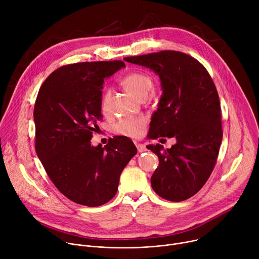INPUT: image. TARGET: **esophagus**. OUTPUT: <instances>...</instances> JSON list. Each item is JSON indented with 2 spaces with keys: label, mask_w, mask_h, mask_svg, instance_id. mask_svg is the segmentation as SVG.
Returning <instances> with one entry per match:
<instances>
[{
  "label": "esophagus",
  "mask_w": 259,
  "mask_h": 259,
  "mask_svg": "<svg viewBox=\"0 0 259 259\" xmlns=\"http://www.w3.org/2000/svg\"><path fill=\"white\" fill-rule=\"evenodd\" d=\"M136 147H137L138 153H142V152H144L146 150L145 146L143 144H141V143H136Z\"/></svg>",
  "instance_id": "34e87169"
}]
</instances>
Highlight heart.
Here are the masks:
<instances>
[{
    "mask_svg": "<svg viewBox=\"0 0 259 259\" xmlns=\"http://www.w3.org/2000/svg\"><path fill=\"white\" fill-rule=\"evenodd\" d=\"M122 84L124 88L134 97L141 99L146 98L147 95L150 94L154 87V80L153 78L142 71H133L126 75L123 80ZM109 90L105 89L101 95L100 99V106L103 112L107 109L108 100H109ZM145 125V120L140 117H127L121 119L115 125V132L122 136L127 137H135L137 136L139 130Z\"/></svg>",
    "mask_w": 259,
    "mask_h": 259,
    "instance_id": "b5f03b06",
    "label": "heart"
}]
</instances>
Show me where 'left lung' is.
<instances>
[{
    "instance_id": "obj_1",
    "label": "left lung",
    "mask_w": 259,
    "mask_h": 259,
    "mask_svg": "<svg viewBox=\"0 0 259 259\" xmlns=\"http://www.w3.org/2000/svg\"><path fill=\"white\" fill-rule=\"evenodd\" d=\"M124 60L150 67L161 80L163 95L147 137L176 139L167 150L159 143L149 145L159 158L152 188L165 200H187L210 177L223 139L220 102L213 80L202 63L179 51L165 50Z\"/></svg>"
}]
</instances>
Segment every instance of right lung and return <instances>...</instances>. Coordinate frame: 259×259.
Segmentation results:
<instances>
[{
	"instance_id": "add662e5",
	"label": "right lung",
	"mask_w": 259,
	"mask_h": 259,
	"mask_svg": "<svg viewBox=\"0 0 259 259\" xmlns=\"http://www.w3.org/2000/svg\"><path fill=\"white\" fill-rule=\"evenodd\" d=\"M122 67V60L63 65L48 76L35 99L36 155L57 190L80 205L97 207L112 200L123 169L137 153L126 136L104 147L90 142L102 117L104 79Z\"/></svg>"
}]
</instances>
